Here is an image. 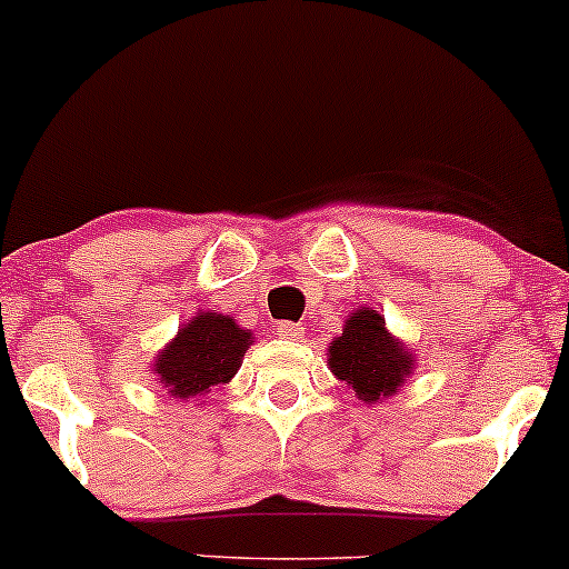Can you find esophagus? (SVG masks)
<instances>
[{
  "label": "esophagus",
  "instance_id": "1",
  "mask_svg": "<svg viewBox=\"0 0 569 569\" xmlns=\"http://www.w3.org/2000/svg\"><path fill=\"white\" fill-rule=\"evenodd\" d=\"M279 337L287 339V342H298L303 337V328L298 323H279Z\"/></svg>",
  "mask_w": 569,
  "mask_h": 569
}]
</instances>
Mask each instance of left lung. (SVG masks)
Listing matches in <instances>:
<instances>
[{"label":"left lung","instance_id":"1","mask_svg":"<svg viewBox=\"0 0 569 569\" xmlns=\"http://www.w3.org/2000/svg\"><path fill=\"white\" fill-rule=\"evenodd\" d=\"M326 356L333 378L348 383L367 406L395 397L416 370L413 350L389 331L375 307L353 309L342 333L328 342Z\"/></svg>","mask_w":569,"mask_h":569}]
</instances>
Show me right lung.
I'll return each mask as SVG.
<instances>
[{
	"label": "right lung",
	"instance_id": "obj_1",
	"mask_svg": "<svg viewBox=\"0 0 569 569\" xmlns=\"http://www.w3.org/2000/svg\"><path fill=\"white\" fill-rule=\"evenodd\" d=\"M251 342V331L238 326L236 318L216 309H199L163 350H158L150 375L172 400L189 402L191 397L208 395L213 386L230 383Z\"/></svg>",
	"mask_w": 569,
	"mask_h": 569
}]
</instances>
